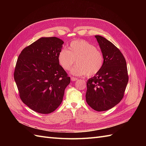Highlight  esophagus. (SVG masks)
I'll return each instance as SVG.
<instances>
[{"instance_id":"obj_1","label":"esophagus","mask_w":146,"mask_h":146,"mask_svg":"<svg viewBox=\"0 0 146 146\" xmlns=\"http://www.w3.org/2000/svg\"><path fill=\"white\" fill-rule=\"evenodd\" d=\"M70 80H71V81H76L77 80V78H76V77H70Z\"/></svg>"}]
</instances>
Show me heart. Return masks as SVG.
Instances as JSON below:
<instances>
[{"label":"heart","mask_w":146,"mask_h":146,"mask_svg":"<svg viewBox=\"0 0 146 146\" xmlns=\"http://www.w3.org/2000/svg\"><path fill=\"white\" fill-rule=\"evenodd\" d=\"M76 60L77 64L70 70V74L76 76H94L100 71L104 64L102 52L92 44L83 39L71 41L69 50L64 47L58 53V63L64 70L71 68Z\"/></svg>","instance_id":"1"}]
</instances>
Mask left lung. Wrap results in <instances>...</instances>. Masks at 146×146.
<instances>
[{
	"instance_id": "8db88e82",
	"label": "left lung",
	"mask_w": 146,
	"mask_h": 146,
	"mask_svg": "<svg viewBox=\"0 0 146 146\" xmlns=\"http://www.w3.org/2000/svg\"><path fill=\"white\" fill-rule=\"evenodd\" d=\"M104 57L100 71L88 80L86 100L96 111H107L122 99L129 81L126 61L112 42L96 35Z\"/></svg>"
}]
</instances>
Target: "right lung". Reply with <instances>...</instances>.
I'll return each instance as SVG.
<instances>
[{
	"label": "right lung",
	"instance_id": "right-lung-1",
	"mask_svg": "<svg viewBox=\"0 0 146 146\" xmlns=\"http://www.w3.org/2000/svg\"><path fill=\"white\" fill-rule=\"evenodd\" d=\"M63 43L56 37L41 38L24 48L17 58L14 78L20 98L37 113L54 111L70 83L58 60Z\"/></svg>",
	"mask_w": 146,
	"mask_h": 146
}]
</instances>
